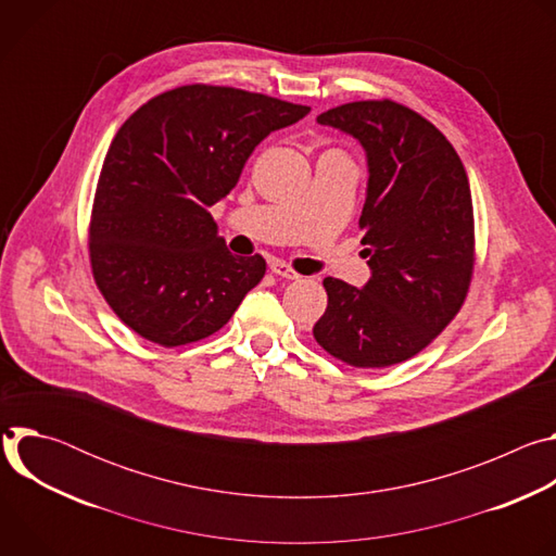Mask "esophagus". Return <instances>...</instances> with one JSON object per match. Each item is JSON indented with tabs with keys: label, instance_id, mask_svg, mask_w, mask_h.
Wrapping results in <instances>:
<instances>
[{
	"label": "esophagus",
	"instance_id": "34e87169",
	"mask_svg": "<svg viewBox=\"0 0 556 556\" xmlns=\"http://www.w3.org/2000/svg\"><path fill=\"white\" fill-rule=\"evenodd\" d=\"M270 270L277 275V277H283V279H299L301 275L299 273H294L286 262H281V260H273L270 262Z\"/></svg>",
	"mask_w": 556,
	"mask_h": 556
}]
</instances>
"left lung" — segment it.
I'll return each mask as SVG.
<instances>
[{
	"label": "left lung",
	"mask_w": 556,
	"mask_h": 556,
	"mask_svg": "<svg viewBox=\"0 0 556 556\" xmlns=\"http://www.w3.org/2000/svg\"><path fill=\"white\" fill-rule=\"evenodd\" d=\"M367 155L361 213L369 281L326 277L328 307L314 339L354 367H389L425 350L459 312L472 275L470 187L453 144L414 110L356 101L316 116Z\"/></svg>",
	"instance_id": "left-lung-1"
}]
</instances>
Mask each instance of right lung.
I'll return each instance as SVG.
<instances>
[{
	"instance_id": "obj_1",
	"label": "right lung",
	"mask_w": 556,
	"mask_h": 556,
	"mask_svg": "<svg viewBox=\"0 0 556 556\" xmlns=\"http://www.w3.org/2000/svg\"><path fill=\"white\" fill-rule=\"evenodd\" d=\"M307 112L266 94L182 86L123 123L97 185L90 262L127 328L178 348L228 324L266 275V260L232 255L208 206L232 191L270 131Z\"/></svg>"
}]
</instances>
